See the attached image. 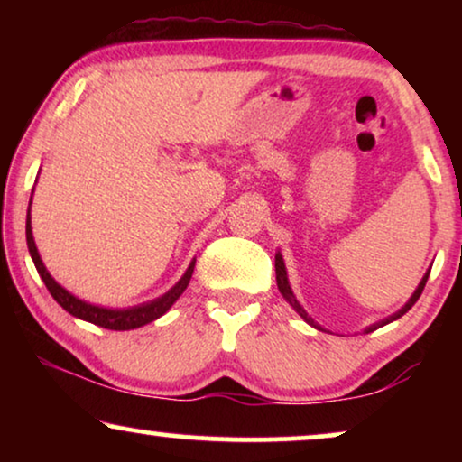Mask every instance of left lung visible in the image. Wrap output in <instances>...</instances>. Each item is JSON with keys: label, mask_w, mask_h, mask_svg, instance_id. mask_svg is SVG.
Segmentation results:
<instances>
[{"label": "left lung", "mask_w": 462, "mask_h": 462, "mask_svg": "<svg viewBox=\"0 0 462 462\" xmlns=\"http://www.w3.org/2000/svg\"><path fill=\"white\" fill-rule=\"evenodd\" d=\"M427 277H429V271H427V273H425V277H422V280H420V283H419V288H416V290H414V294H412V296H410V300L406 302V305H403V307L400 309V311H397V313H393V315H391V318H387V319L378 321V324H372L370 328H365V332H374V330H376V328H381V326H387V324H391V321L400 319L403 313H408V311H410V309H412V305H414V302L420 299L422 290H425ZM275 280H277V288H280V292H282V296H283V299H286V300L290 302V305H292V309H294V311H296V313H299V315H300V318H302V319H305L309 326L318 328V330H324V328H321V326L318 324V321H313L311 318H309V315H307V311H305V309H302V307H300V302H299V300H296V296H294V292H292V288H290V283H288V273H286V264H283V258H282V254H280V252H277V254H275Z\"/></svg>", "instance_id": "obj_1"}]
</instances>
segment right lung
Returning <instances> with one entry per match:
<instances>
[{
	"label": "right lung",
	"mask_w": 462,
	"mask_h": 462,
	"mask_svg": "<svg viewBox=\"0 0 462 462\" xmlns=\"http://www.w3.org/2000/svg\"><path fill=\"white\" fill-rule=\"evenodd\" d=\"M27 245H29V254L33 258L35 269L40 277L46 283V288L50 290V294L54 296V300L59 305L73 315V318H79L84 321H90L94 326L106 328V330H134V328H141L144 324H151V321L162 318L163 313L168 311L170 307L179 300V296L185 292L189 282H191L193 275V267L195 261L189 264V269L185 271V275L180 277L179 283L172 290H168L166 294L160 296V299L144 302V305L138 307H130V309H106V307H98V305H90V302L78 299L71 292H67L60 283L54 282V277L48 273V269L43 267L40 252H37L35 239H33V231H31V214L27 212Z\"/></svg>",
	"instance_id": "obj_1"
}]
</instances>
